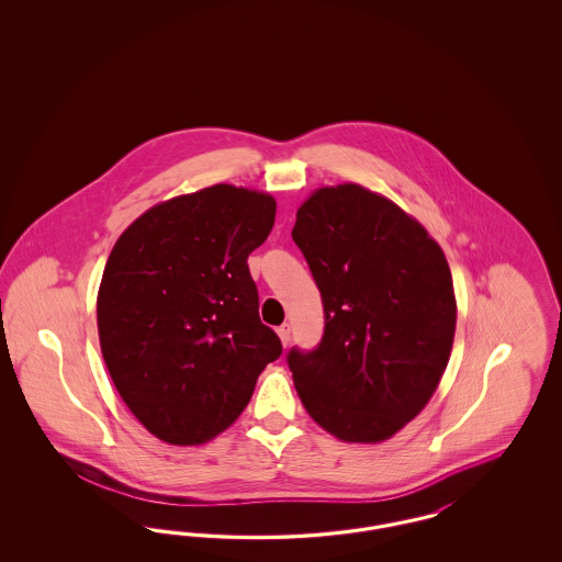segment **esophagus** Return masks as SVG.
<instances>
[{"mask_svg":"<svg viewBox=\"0 0 562 562\" xmlns=\"http://www.w3.org/2000/svg\"><path fill=\"white\" fill-rule=\"evenodd\" d=\"M278 337H280L282 346L286 348V346L291 344V326H289V324H282V326H278Z\"/></svg>","mask_w":562,"mask_h":562,"instance_id":"esophagus-1","label":"esophagus"}]
</instances>
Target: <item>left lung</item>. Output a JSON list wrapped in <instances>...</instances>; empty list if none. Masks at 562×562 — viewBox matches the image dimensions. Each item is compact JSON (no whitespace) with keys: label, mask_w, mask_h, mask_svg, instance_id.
Segmentation results:
<instances>
[{"label":"left lung","mask_w":562,"mask_h":562,"mask_svg":"<svg viewBox=\"0 0 562 562\" xmlns=\"http://www.w3.org/2000/svg\"><path fill=\"white\" fill-rule=\"evenodd\" d=\"M293 240L324 303L318 349L289 353L296 394L335 438L383 442L426 408L449 364L447 257L413 214L356 183L312 191Z\"/></svg>","instance_id":"obj_1"}]
</instances>
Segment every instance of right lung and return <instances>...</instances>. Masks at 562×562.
I'll list each match as a JSON object with an SVG mask.
<instances>
[{
  "instance_id": "obj_1",
  "label": "right lung",
  "mask_w": 562,
  "mask_h": 562,
  "mask_svg": "<svg viewBox=\"0 0 562 562\" xmlns=\"http://www.w3.org/2000/svg\"><path fill=\"white\" fill-rule=\"evenodd\" d=\"M273 218V195L218 183L151 206L113 244L97 294L101 351L161 442L195 447L225 431L282 353L246 263Z\"/></svg>"
}]
</instances>
